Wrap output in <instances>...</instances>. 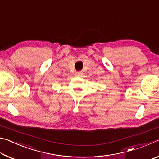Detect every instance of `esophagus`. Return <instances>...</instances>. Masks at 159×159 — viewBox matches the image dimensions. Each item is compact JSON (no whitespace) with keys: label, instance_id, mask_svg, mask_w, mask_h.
Masks as SVG:
<instances>
[{"label":"esophagus","instance_id":"1","mask_svg":"<svg viewBox=\"0 0 159 159\" xmlns=\"http://www.w3.org/2000/svg\"><path fill=\"white\" fill-rule=\"evenodd\" d=\"M83 74L82 73V72H80V71H76V73H75V75H76V76H81Z\"/></svg>","mask_w":159,"mask_h":159}]
</instances>
